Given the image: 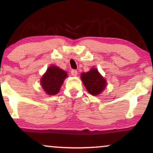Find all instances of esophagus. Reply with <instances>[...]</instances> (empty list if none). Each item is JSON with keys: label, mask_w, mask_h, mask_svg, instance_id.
Here are the masks:
<instances>
[{"label": "esophagus", "mask_w": 153, "mask_h": 153, "mask_svg": "<svg viewBox=\"0 0 153 153\" xmlns=\"http://www.w3.org/2000/svg\"><path fill=\"white\" fill-rule=\"evenodd\" d=\"M71 74H72L73 76H76V75H78V71L76 70H72L71 71Z\"/></svg>", "instance_id": "obj_1"}]
</instances>
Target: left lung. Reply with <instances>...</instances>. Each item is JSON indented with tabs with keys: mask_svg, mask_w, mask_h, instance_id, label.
I'll list each match as a JSON object with an SVG mask.
<instances>
[{
	"mask_svg": "<svg viewBox=\"0 0 153 153\" xmlns=\"http://www.w3.org/2000/svg\"><path fill=\"white\" fill-rule=\"evenodd\" d=\"M81 80L89 93L92 95H98L107 86V81L97 68H92L89 72L82 73Z\"/></svg>",
	"mask_w": 153,
	"mask_h": 153,
	"instance_id": "8db88e82",
	"label": "left lung"
}]
</instances>
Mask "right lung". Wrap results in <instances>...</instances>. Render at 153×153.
Wrapping results in <instances>:
<instances>
[{"label":"right lung","mask_w":153,"mask_h":153,"mask_svg":"<svg viewBox=\"0 0 153 153\" xmlns=\"http://www.w3.org/2000/svg\"><path fill=\"white\" fill-rule=\"evenodd\" d=\"M67 73L56 65H51L41 78V85L46 93L54 95L59 92L63 81L67 77Z\"/></svg>","instance_id":"right-lung-1"}]
</instances>
